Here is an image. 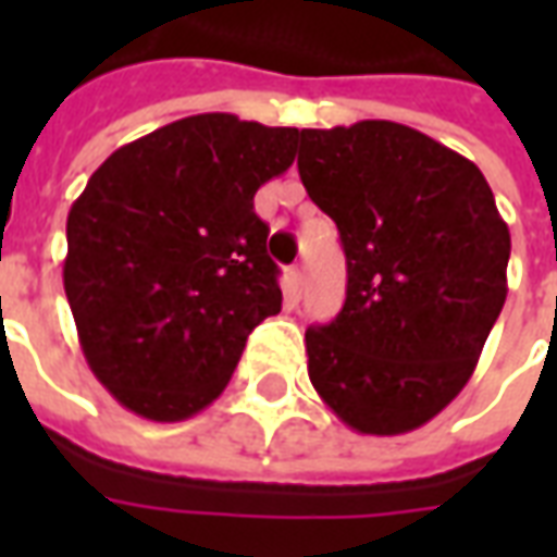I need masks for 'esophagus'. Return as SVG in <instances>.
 <instances>
[{
  "mask_svg": "<svg viewBox=\"0 0 557 557\" xmlns=\"http://www.w3.org/2000/svg\"><path fill=\"white\" fill-rule=\"evenodd\" d=\"M286 292H289L292 298H301V292H304V271L298 265L286 271Z\"/></svg>",
  "mask_w": 557,
  "mask_h": 557,
  "instance_id": "34e87169",
  "label": "esophagus"
}]
</instances>
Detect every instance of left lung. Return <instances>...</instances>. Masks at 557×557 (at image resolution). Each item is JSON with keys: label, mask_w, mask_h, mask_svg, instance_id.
Returning <instances> with one entry per match:
<instances>
[{"label": "left lung", "mask_w": 557, "mask_h": 557, "mask_svg": "<svg viewBox=\"0 0 557 557\" xmlns=\"http://www.w3.org/2000/svg\"><path fill=\"white\" fill-rule=\"evenodd\" d=\"M298 172L349 271L337 319L304 337L315 394L363 435L418 430L466 387L507 298L510 230L492 187L385 119L301 131Z\"/></svg>", "instance_id": "left-lung-1"}]
</instances>
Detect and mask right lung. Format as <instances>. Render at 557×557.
I'll use <instances>...</instances> for the list:
<instances>
[{"mask_svg":"<svg viewBox=\"0 0 557 557\" xmlns=\"http://www.w3.org/2000/svg\"><path fill=\"white\" fill-rule=\"evenodd\" d=\"M298 127L199 113L115 148L67 211L65 295L91 373L127 411L175 423L230 385L283 292L253 196Z\"/></svg>","mask_w":557,"mask_h":557,"instance_id":"obj_1","label":"right lung"}]
</instances>
